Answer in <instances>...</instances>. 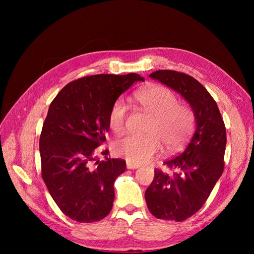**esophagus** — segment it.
Here are the masks:
<instances>
[{
	"instance_id": "1",
	"label": "esophagus",
	"mask_w": 254,
	"mask_h": 254,
	"mask_svg": "<svg viewBox=\"0 0 254 254\" xmlns=\"http://www.w3.org/2000/svg\"><path fill=\"white\" fill-rule=\"evenodd\" d=\"M126 167L128 168V170H136V168H139V167H140V165H137V164H133V163H129V162H127V164H126Z\"/></svg>"
}]
</instances>
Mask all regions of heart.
Wrapping results in <instances>:
<instances>
[{"label": "heart", "mask_w": 254, "mask_h": 254, "mask_svg": "<svg viewBox=\"0 0 254 254\" xmlns=\"http://www.w3.org/2000/svg\"><path fill=\"white\" fill-rule=\"evenodd\" d=\"M135 102L148 113L151 121L147 128L148 135L121 137L112 144V151L127 162L142 164L150 161L162 148L177 151L186 144L194 128V115L188 107L177 104L174 92L163 86H152L135 93ZM127 106L119 99L109 113V125L115 133L125 128Z\"/></svg>", "instance_id": "b5f03b06"}]
</instances>
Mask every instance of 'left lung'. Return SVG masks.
Here are the masks:
<instances>
[{
	"instance_id": "8db88e82",
	"label": "left lung",
	"mask_w": 254,
	"mask_h": 254,
	"mask_svg": "<svg viewBox=\"0 0 254 254\" xmlns=\"http://www.w3.org/2000/svg\"><path fill=\"white\" fill-rule=\"evenodd\" d=\"M149 77L186 99L196 122L187 148L163 163L173 173L156 170L155 178L145 191L146 203L153 216L183 221L200 210L224 172L226 127L216 102L191 76L159 70Z\"/></svg>"
}]
</instances>
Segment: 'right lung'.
Segmentation results:
<instances>
[{
    "label": "right lung",
    "mask_w": 254,
    "mask_h": 254,
    "mask_svg": "<svg viewBox=\"0 0 254 254\" xmlns=\"http://www.w3.org/2000/svg\"><path fill=\"white\" fill-rule=\"evenodd\" d=\"M139 74H98L74 80L51 103L42 127L39 150L42 178L54 201L73 220L94 222L112 209L114 181L126 162L96 159L97 147L109 131L113 104Z\"/></svg>",
    "instance_id": "add662e5"
}]
</instances>
